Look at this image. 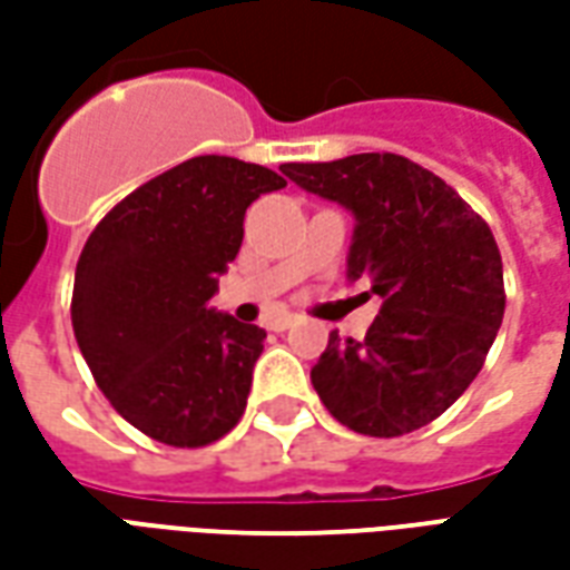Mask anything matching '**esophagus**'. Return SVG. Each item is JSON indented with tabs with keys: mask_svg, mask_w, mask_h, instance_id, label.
Masks as SVG:
<instances>
[{
	"mask_svg": "<svg viewBox=\"0 0 570 570\" xmlns=\"http://www.w3.org/2000/svg\"><path fill=\"white\" fill-rule=\"evenodd\" d=\"M296 323H298L296 314H281V317H274V321L268 323V330H274V333H284V330L296 326Z\"/></svg>",
	"mask_w": 570,
	"mask_h": 570,
	"instance_id": "1",
	"label": "esophagus"
}]
</instances>
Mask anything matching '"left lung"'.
Instances as JSON below:
<instances>
[{
	"label": "left lung",
	"instance_id": "left-lung-1",
	"mask_svg": "<svg viewBox=\"0 0 570 570\" xmlns=\"http://www.w3.org/2000/svg\"><path fill=\"white\" fill-rule=\"evenodd\" d=\"M284 174L354 213L347 277L382 298L363 342L330 333L311 370L323 406L345 428L384 440L440 419L501 330L503 265L489 223L440 176L394 151L286 164Z\"/></svg>",
	"mask_w": 570,
	"mask_h": 570
}]
</instances>
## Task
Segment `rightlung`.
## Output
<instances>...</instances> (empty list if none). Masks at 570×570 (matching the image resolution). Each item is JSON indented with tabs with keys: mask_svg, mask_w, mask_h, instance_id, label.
Returning a JSON list of instances; mask_svg holds the SVG:
<instances>
[{
	"mask_svg": "<svg viewBox=\"0 0 570 570\" xmlns=\"http://www.w3.org/2000/svg\"><path fill=\"white\" fill-rule=\"evenodd\" d=\"M286 179L198 155L97 223L72 286V330L118 415L176 449L210 445L247 409L265 330L207 308L244 240V213Z\"/></svg>",
	"mask_w": 570,
	"mask_h": 570,
	"instance_id": "obj_1",
	"label": "right lung"
}]
</instances>
